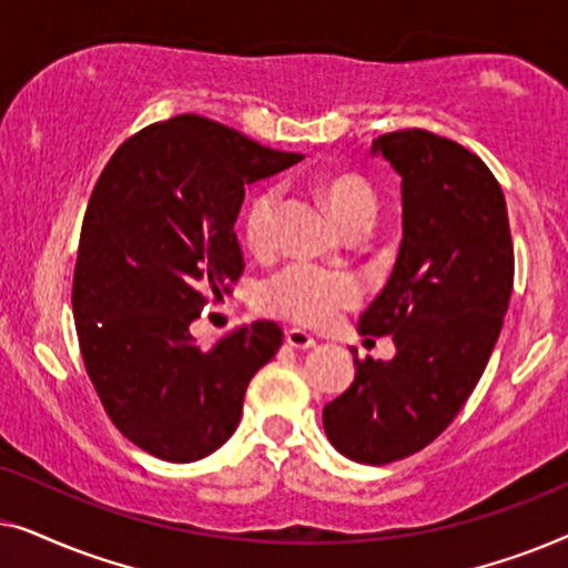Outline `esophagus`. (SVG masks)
<instances>
[{
  "instance_id": "1",
  "label": "esophagus",
  "mask_w": 568,
  "mask_h": 568,
  "mask_svg": "<svg viewBox=\"0 0 568 568\" xmlns=\"http://www.w3.org/2000/svg\"><path fill=\"white\" fill-rule=\"evenodd\" d=\"M286 344L294 346V348H313L315 338L310 336V333L300 331V328H290V331H286Z\"/></svg>"
}]
</instances>
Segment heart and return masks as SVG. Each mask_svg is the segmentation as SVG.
<instances>
[{
  "mask_svg": "<svg viewBox=\"0 0 568 568\" xmlns=\"http://www.w3.org/2000/svg\"><path fill=\"white\" fill-rule=\"evenodd\" d=\"M325 204L344 230H367L377 214V199L359 178L341 175L325 183ZM282 191L268 185L255 193L243 214L245 243L255 253L268 251L274 243V224ZM362 297L359 278L341 268H323L315 263H290L261 286L258 302L268 315L300 325H328L341 310L352 307Z\"/></svg>",
  "mask_w": 568,
  "mask_h": 568,
  "instance_id": "1",
  "label": "heart"
}]
</instances>
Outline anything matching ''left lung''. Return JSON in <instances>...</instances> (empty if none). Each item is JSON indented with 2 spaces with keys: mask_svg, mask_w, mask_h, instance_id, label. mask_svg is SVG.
Returning a JSON list of instances; mask_svg holds the SVG:
<instances>
[{
  "mask_svg": "<svg viewBox=\"0 0 568 568\" xmlns=\"http://www.w3.org/2000/svg\"><path fill=\"white\" fill-rule=\"evenodd\" d=\"M403 178V243L364 336H393L390 362L359 359L346 393L323 408L331 445L387 465L432 445L460 414L499 338L515 284L507 204L486 162L424 129L375 139Z\"/></svg>",
  "mask_w": 568,
  "mask_h": 568,
  "instance_id": "left-lung-1",
  "label": "left lung"
}]
</instances>
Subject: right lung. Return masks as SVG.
Segmentation results:
<instances>
[{"label": "right lung", "instance_id": "obj_1", "mask_svg": "<svg viewBox=\"0 0 568 568\" xmlns=\"http://www.w3.org/2000/svg\"><path fill=\"white\" fill-rule=\"evenodd\" d=\"M300 160L183 113L129 136L92 189L72 284L82 362L115 429L160 460L222 447L282 346L274 321L212 348L189 328L245 271L232 230L245 185Z\"/></svg>", "mask_w": 568, "mask_h": 568}]
</instances>
